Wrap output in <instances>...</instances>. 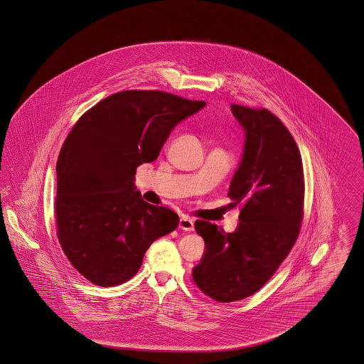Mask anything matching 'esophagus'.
<instances>
[{"instance_id": "1", "label": "esophagus", "mask_w": 364, "mask_h": 364, "mask_svg": "<svg viewBox=\"0 0 364 364\" xmlns=\"http://www.w3.org/2000/svg\"><path fill=\"white\" fill-rule=\"evenodd\" d=\"M178 228L183 230H187V232L193 230V220L187 215H181L180 221H178Z\"/></svg>"}]
</instances>
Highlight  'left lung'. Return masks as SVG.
I'll use <instances>...</instances> for the list:
<instances>
[{"mask_svg": "<svg viewBox=\"0 0 364 364\" xmlns=\"http://www.w3.org/2000/svg\"><path fill=\"white\" fill-rule=\"evenodd\" d=\"M244 131L242 159L228 196L240 203L239 225L226 233L208 221L195 229L206 244L192 269L199 289L220 303L259 291L297 239L303 218V164L296 141L266 109L230 105Z\"/></svg>", "mask_w": 364, "mask_h": 364, "instance_id": "left-lung-1", "label": "left lung"}]
</instances>
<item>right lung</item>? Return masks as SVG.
Masks as SVG:
<instances>
[{
	"label": "right lung",
	"mask_w": 364,
	"mask_h": 364,
	"mask_svg": "<svg viewBox=\"0 0 364 364\" xmlns=\"http://www.w3.org/2000/svg\"><path fill=\"white\" fill-rule=\"evenodd\" d=\"M205 106L128 90L105 98L72 128L55 166L57 236L92 284L113 287L134 277L151 242L178 225L174 211L141 199L135 174L156 161L178 122Z\"/></svg>",
	"instance_id": "right-lung-1"
}]
</instances>
